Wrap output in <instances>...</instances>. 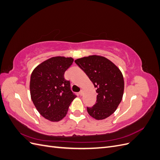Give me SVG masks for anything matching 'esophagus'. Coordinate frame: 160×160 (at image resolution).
<instances>
[{"label":"esophagus","mask_w":160,"mask_h":160,"mask_svg":"<svg viewBox=\"0 0 160 160\" xmlns=\"http://www.w3.org/2000/svg\"><path fill=\"white\" fill-rule=\"evenodd\" d=\"M79 95H80V96H82V95H83V90H81V91H79Z\"/></svg>","instance_id":"obj_1"}]
</instances>
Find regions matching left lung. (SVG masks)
Returning <instances> with one entry per match:
<instances>
[{
    "mask_svg": "<svg viewBox=\"0 0 160 160\" xmlns=\"http://www.w3.org/2000/svg\"><path fill=\"white\" fill-rule=\"evenodd\" d=\"M75 62L97 88L96 103L87 108L88 113L98 120L107 118L117 109L122 99L124 81L122 72L112 62L101 56L83 57Z\"/></svg>",
    "mask_w": 160,
    "mask_h": 160,
    "instance_id": "left-lung-1",
    "label": "left lung"
}]
</instances>
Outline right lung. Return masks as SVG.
<instances>
[{"label":"right lung","instance_id":"obj_1","mask_svg":"<svg viewBox=\"0 0 160 160\" xmlns=\"http://www.w3.org/2000/svg\"><path fill=\"white\" fill-rule=\"evenodd\" d=\"M72 62L71 57H52L38 65L31 74L32 102L40 114L51 122H59L63 118L76 98L71 89L70 81L64 77Z\"/></svg>","mask_w":160,"mask_h":160}]
</instances>
